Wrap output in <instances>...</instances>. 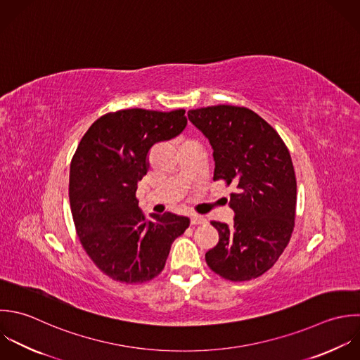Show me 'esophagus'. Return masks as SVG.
<instances>
[{
	"label": "esophagus",
	"mask_w": 360,
	"mask_h": 360,
	"mask_svg": "<svg viewBox=\"0 0 360 360\" xmlns=\"http://www.w3.org/2000/svg\"><path fill=\"white\" fill-rule=\"evenodd\" d=\"M207 220L203 217V216H199V214H192V217H191V223L193 224V226H198V224H203V223H206Z\"/></svg>",
	"instance_id": "obj_1"
}]
</instances>
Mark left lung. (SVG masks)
<instances>
[{"label":"left lung","mask_w":360,"mask_h":360,"mask_svg":"<svg viewBox=\"0 0 360 360\" xmlns=\"http://www.w3.org/2000/svg\"><path fill=\"white\" fill-rule=\"evenodd\" d=\"M189 120L207 137L214 181L236 186L230 196L234 224L212 221L219 243L206 264L231 282L255 279L288 247L296 217L297 185L290 153L278 131L244 106L192 109Z\"/></svg>","instance_id":"left-lung-1"}]
</instances>
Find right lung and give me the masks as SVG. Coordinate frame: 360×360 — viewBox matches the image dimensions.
Returning <instances> with one entry per match:
<instances>
[{
    "label": "right lung",
    "mask_w": 360,
    "mask_h": 360,
    "mask_svg": "<svg viewBox=\"0 0 360 360\" xmlns=\"http://www.w3.org/2000/svg\"><path fill=\"white\" fill-rule=\"evenodd\" d=\"M185 109L109 112L82 136L70 165V206L79 243L110 279L137 285L158 276L191 220L169 212L146 221L136 198L150 148L178 136Z\"/></svg>",
    "instance_id": "add662e5"
}]
</instances>
